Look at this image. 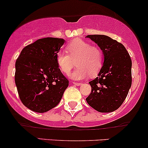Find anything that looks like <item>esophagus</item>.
<instances>
[{"label": "esophagus", "mask_w": 148, "mask_h": 148, "mask_svg": "<svg viewBox=\"0 0 148 148\" xmlns=\"http://www.w3.org/2000/svg\"><path fill=\"white\" fill-rule=\"evenodd\" d=\"M73 83L74 85H77V86H79V85H81V83H76V82H73Z\"/></svg>", "instance_id": "esophagus-1"}]
</instances>
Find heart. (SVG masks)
I'll list each match as a JSON object with an SVG mask.
<instances>
[{"instance_id":"obj_1","label":"heart","mask_w":148,"mask_h":148,"mask_svg":"<svg viewBox=\"0 0 148 148\" xmlns=\"http://www.w3.org/2000/svg\"><path fill=\"white\" fill-rule=\"evenodd\" d=\"M65 51L67 53H58L56 63L65 74L69 73L76 63L77 68L70 75L72 79L83 80L89 75L92 77L100 72L103 64V55L98 47L77 38L67 45Z\"/></svg>"}]
</instances>
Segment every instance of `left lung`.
<instances>
[{
  "mask_svg": "<svg viewBox=\"0 0 148 148\" xmlns=\"http://www.w3.org/2000/svg\"><path fill=\"white\" fill-rule=\"evenodd\" d=\"M104 56L98 77L89 82L90 106L100 112L116 110L125 100L132 84V60L124 45L104 35H88Z\"/></svg>",
  "mask_w": 148,
  "mask_h": 148,
  "instance_id": "left-lung-1",
  "label": "left lung"
}]
</instances>
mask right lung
I'll use <instances>...</instances> for the list:
<instances>
[{"label":"right lung","instance_id":"right-lung-1","mask_svg":"<svg viewBox=\"0 0 148 148\" xmlns=\"http://www.w3.org/2000/svg\"><path fill=\"white\" fill-rule=\"evenodd\" d=\"M65 40L45 38L25 46L16 62L15 82L23 104L36 112L58 106L69 81L56 63Z\"/></svg>","mask_w":148,"mask_h":148}]
</instances>
